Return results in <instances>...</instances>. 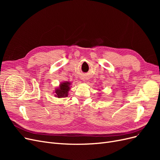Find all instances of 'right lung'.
Masks as SVG:
<instances>
[{
    "mask_svg": "<svg viewBox=\"0 0 160 160\" xmlns=\"http://www.w3.org/2000/svg\"><path fill=\"white\" fill-rule=\"evenodd\" d=\"M71 83L67 81L65 83H62L60 85L59 88H58L56 89L55 93H56V96L57 98H64V97H66L68 95V91L70 89L69 85Z\"/></svg>",
    "mask_w": 160,
    "mask_h": 160,
    "instance_id": "1",
    "label": "right lung"
}]
</instances>
